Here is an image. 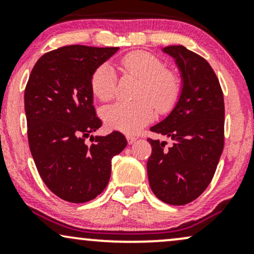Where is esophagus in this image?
<instances>
[{
	"label": "esophagus",
	"mask_w": 254,
	"mask_h": 254,
	"mask_svg": "<svg viewBox=\"0 0 254 254\" xmlns=\"http://www.w3.org/2000/svg\"><path fill=\"white\" fill-rule=\"evenodd\" d=\"M127 143L129 144H133L137 141L136 137H133V136H127Z\"/></svg>",
	"instance_id": "esophagus-1"
}]
</instances>
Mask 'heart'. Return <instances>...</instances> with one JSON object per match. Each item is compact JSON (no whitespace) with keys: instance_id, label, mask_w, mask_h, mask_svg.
<instances>
[{"instance_id":"obj_1","label":"heart","mask_w":254,"mask_h":254,"mask_svg":"<svg viewBox=\"0 0 254 254\" xmlns=\"http://www.w3.org/2000/svg\"><path fill=\"white\" fill-rule=\"evenodd\" d=\"M124 74L133 75L142 81L137 92L141 100L135 103L117 101L101 110V117L111 129L125 133H136L155 118V109L161 112L171 110L180 94V81L174 72L166 69L165 63L149 52L135 51L119 61ZM90 88L100 100L115 97L117 77L115 69L104 63L95 69L90 77Z\"/></svg>"}]
</instances>
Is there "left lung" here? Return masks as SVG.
Instances as JSON below:
<instances>
[{"instance_id":"obj_1","label":"left lung","mask_w":254,"mask_h":254,"mask_svg":"<svg viewBox=\"0 0 254 254\" xmlns=\"http://www.w3.org/2000/svg\"><path fill=\"white\" fill-rule=\"evenodd\" d=\"M174 58L182 76L176 106L151 131L170 137L166 142L148 138L147 162L154 194L172 205H184L203 193L210 184L223 150L224 103L218 78L210 64L183 45L162 49Z\"/></svg>"}]
</instances>
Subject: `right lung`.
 <instances>
[{"label":"right lung","instance_id":"1","mask_svg":"<svg viewBox=\"0 0 254 254\" xmlns=\"http://www.w3.org/2000/svg\"><path fill=\"white\" fill-rule=\"evenodd\" d=\"M119 48L68 45L43 55L25 89L28 144L43 182L70 203L105 190L112 157L127 147L123 133L93 136L101 127L93 106L90 77ZM91 136L92 145L85 144Z\"/></svg>","mask_w":254,"mask_h":254}]
</instances>
